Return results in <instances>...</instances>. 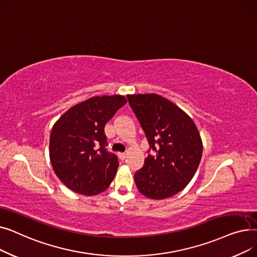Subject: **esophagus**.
Here are the masks:
<instances>
[{
	"mask_svg": "<svg viewBox=\"0 0 257 257\" xmlns=\"http://www.w3.org/2000/svg\"><path fill=\"white\" fill-rule=\"evenodd\" d=\"M117 155H118V158H119L120 160H125L126 157H127V155H126L125 153H118Z\"/></svg>",
	"mask_w": 257,
	"mask_h": 257,
	"instance_id": "esophagus-1",
	"label": "esophagus"
}]
</instances>
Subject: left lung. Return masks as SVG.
Wrapping results in <instances>:
<instances>
[{"label": "left lung", "instance_id": "left-lung-1", "mask_svg": "<svg viewBox=\"0 0 257 257\" xmlns=\"http://www.w3.org/2000/svg\"><path fill=\"white\" fill-rule=\"evenodd\" d=\"M127 98L150 147L144 167L134 174L140 193L154 200L176 195L190 183L202 157L203 145L194 120L159 94Z\"/></svg>", "mask_w": 257, "mask_h": 257}]
</instances>
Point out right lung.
Masks as SVG:
<instances>
[{
    "label": "right lung",
    "mask_w": 257,
    "mask_h": 257,
    "mask_svg": "<svg viewBox=\"0 0 257 257\" xmlns=\"http://www.w3.org/2000/svg\"><path fill=\"white\" fill-rule=\"evenodd\" d=\"M124 96L92 97L70 108L54 124L50 159L57 177L70 190L98 195L113 180L118 161L107 151L105 124L126 104Z\"/></svg>",
    "instance_id": "obj_1"
}]
</instances>
